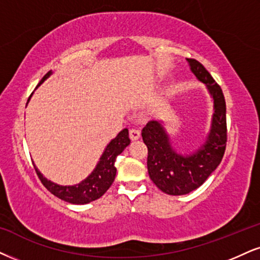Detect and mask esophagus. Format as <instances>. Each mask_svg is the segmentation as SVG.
<instances>
[{
    "label": "esophagus",
    "mask_w": 260,
    "mask_h": 260,
    "mask_svg": "<svg viewBox=\"0 0 260 260\" xmlns=\"http://www.w3.org/2000/svg\"><path fill=\"white\" fill-rule=\"evenodd\" d=\"M129 136H130L131 141H137V140H140L141 133L137 129H131L129 133Z\"/></svg>",
    "instance_id": "esophagus-1"
}]
</instances>
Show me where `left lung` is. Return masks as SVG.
Listing matches in <instances>:
<instances>
[{
  "mask_svg": "<svg viewBox=\"0 0 260 260\" xmlns=\"http://www.w3.org/2000/svg\"><path fill=\"white\" fill-rule=\"evenodd\" d=\"M190 71L204 83L213 101V114L206 139L197 149L179 153L164 120H150L143 127L142 139L148 148L147 168L150 179L169 195H184L204 184L220 164L226 146V108L220 86L200 62L187 59Z\"/></svg>",
  "mask_w": 260,
  "mask_h": 260,
  "instance_id": "obj_1",
  "label": "left lung"
}]
</instances>
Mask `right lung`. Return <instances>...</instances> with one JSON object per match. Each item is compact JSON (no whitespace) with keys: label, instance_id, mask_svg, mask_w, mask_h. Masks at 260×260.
Wrapping results in <instances>:
<instances>
[{"label":"right lung","instance_id":"1","mask_svg":"<svg viewBox=\"0 0 260 260\" xmlns=\"http://www.w3.org/2000/svg\"><path fill=\"white\" fill-rule=\"evenodd\" d=\"M53 75V71H49L46 76L42 78L40 86L42 83L46 81L47 78H49ZM32 96V94H31ZM31 96L28 98L30 101ZM26 104V106H27ZM130 145V139H129V130L123 129L114 137L113 140H111V142L106 146V148L100 156V160L96 164L95 169L92 170L91 174L88 177L83 179L79 183L73 184V185H60L54 182L49 181L41 174V171L35 166L38 177H40L41 182L43 183L50 193L55 195L61 200L66 201V203L75 204V205H84L89 204L91 201L96 200V199L101 198L106 191L108 190V188L111 187L113 183L115 174H117V169H115L114 162L115 158L120 154L123 150Z\"/></svg>","mask_w":260,"mask_h":260}]
</instances>
